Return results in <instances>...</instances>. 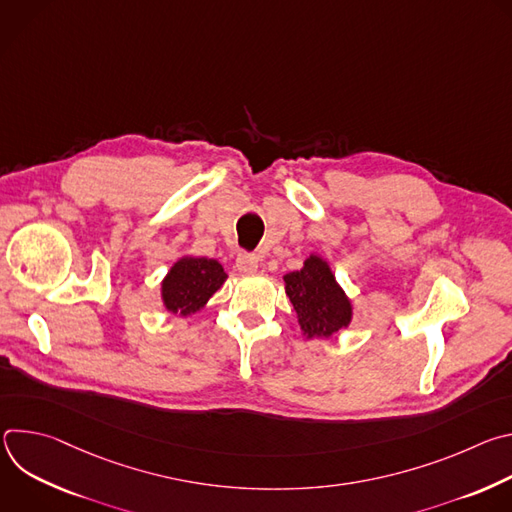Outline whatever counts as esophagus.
Returning a JSON list of instances; mask_svg holds the SVG:
<instances>
[{
	"instance_id": "esophagus-1",
	"label": "esophagus",
	"mask_w": 512,
	"mask_h": 512,
	"mask_svg": "<svg viewBox=\"0 0 512 512\" xmlns=\"http://www.w3.org/2000/svg\"><path fill=\"white\" fill-rule=\"evenodd\" d=\"M235 267H237L241 273H255L257 267H259V259H257V255H253V253H239V255H237V261H235Z\"/></svg>"
}]
</instances>
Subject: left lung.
<instances>
[{"label":"left lung","instance_id":"8db88e82","mask_svg":"<svg viewBox=\"0 0 512 512\" xmlns=\"http://www.w3.org/2000/svg\"><path fill=\"white\" fill-rule=\"evenodd\" d=\"M283 281L285 294L308 338L332 336L340 328L348 326L352 318L350 302L326 261L314 255L306 259L304 269L287 273Z\"/></svg>","mask_w":512,"mask_h":512}]
</instances>
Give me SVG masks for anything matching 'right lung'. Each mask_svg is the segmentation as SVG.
I'll list each match as a JSON object with an SVG mask.
<instances>
[{
	"instance_id": "1",
	"label": "right lung",
	"mask_w": 512,
	"mask_h": 512,
	"mask_svg": "<svg viewBox=\"0 0 512 512\" xmlns=\"http://www.w3.org/2000/svg\"><path fill=\"white\" fill-rule=\"evenodd\" d=\"M227 279L223 265L206 257L180 259L162 283V298L172 314L198 312Z\"/></svg>"
}]
</instances>
